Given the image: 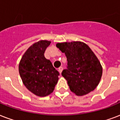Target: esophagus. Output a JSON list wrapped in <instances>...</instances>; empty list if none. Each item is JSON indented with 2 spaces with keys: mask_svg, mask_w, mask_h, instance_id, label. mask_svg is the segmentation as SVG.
I'll use <instances>...</instances> for the list:
<instances>
[{
  "mask_svg": "<svg viewBox=\"0 0 120 120\" xmlns=\"http://www.w3.org/2000/svg\"><path fill=\"white\" fill-rule=\"evenodd\" d=\"M62 70H63V67H59V68H58V72H60V74H61V73H62Z\"/></svg>",
  "mask_w": 120,
  "mask_h": 120,
  "instance_id": "1",
  "label": "esophagus"
}]
</instances>
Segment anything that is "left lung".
Listing matches in <instances>:
<instances>
[{"label": "left lung", "mask_w": 120, "mask_h": 120, "mask_svg": "<svg viewBox=\"0 0 120 120\" xmlns=\"http://www.w3.org/2000/svg\"><path fill=\"white\" fill-rule=\"evenodd\" d=\"M59 50L65 54L67 69L62 72L70 90L77 96L88 94L98 86L103 68L98 58L89 46L81 41L58 43Z\"/></svg>", "instance_id": "8db88e82"}]
</instances>
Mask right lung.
<instances>
[{"label": "right lung", "instance_id": "add662e5", "mask_svg": "<svg viewBox=\"0 0 120 120\" xmlns=\"http://www.w3.org/2000/svg\"><path fill=\"white\" fill-rule=\"evenodd\" d=\"M51 41L46 40L34 43L24 53L19 65V72L24 85L32 93L40 97L53 93L60 75L50 60L44 55Z\"/></svg>", "mask_w": 120, "mask_h": 120}]
</instances>
